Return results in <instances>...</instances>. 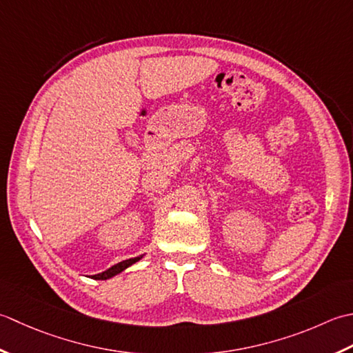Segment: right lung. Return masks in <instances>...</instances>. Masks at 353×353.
Here are the masks:
<instances>
[{
	"mask_svg": "<svg viewBox=\"0 0 353 353\" xmlns=\"http://www.w3.org/2000/svg\"><path fill=\"white\" fill-rule=\"evenodd\" d=\"M143 257V254L141 256H139V257H132V259H126V261H123V262H119V263H116V265H112L111 268H108L106 271H103V272H100V274H96V276H92V279H96V280H106V279H111V277H114V276H117V274H120L121 271H125L128 267H131L132 263H135V262H139L140 259Z\"/></svg>",
	"mask_w": 353,
	"mask_h": 353,
	"instance_id": "obj_1",
	"label": "right lung"
}]
</instances>
